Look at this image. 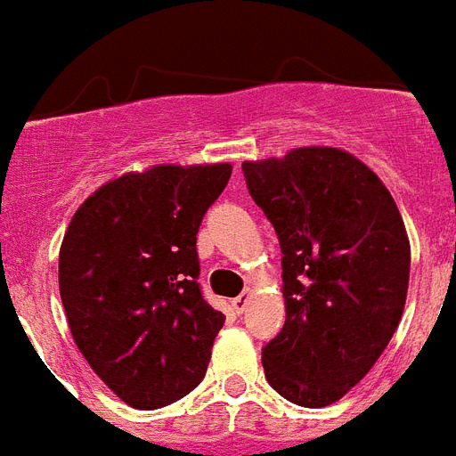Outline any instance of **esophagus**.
<instances>
[{
  "label": "esophagus",
  "mask_w": 456,
  "mask_h": 456,
  "mask_svg": "<svg viewBox=\"0 0 456 456\" xmlns=\"http://www.w3.org/2000/svg\"><path fill=\"white\" fill-rule=\"evenodd\" d=\"M248 297H251V295H248V290H247V293H242V295H237V297L232 299V309H235L237 314H242V311L247 309V305H248Z\"/></svg>",
  "instance_id": "1"
}]
</instances>
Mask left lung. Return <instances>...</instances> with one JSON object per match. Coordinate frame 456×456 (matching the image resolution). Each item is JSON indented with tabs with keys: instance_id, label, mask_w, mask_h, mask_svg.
I'll list each match as a JSON object with an SVG mask.
<instances>
[{
	"instance_id": "obj_1",
	"label": "left lung",
	"mask_w": 456,
	"mask_h": 456,
	"mask_svg": "<svg viewBox=\"0 0 456 456\" xmlns=\"http://www.w3.org/2000/svg\"><path fill=\"white\" fill-rule=\"evenodd\" d=\"M281 244L286 322L263 348L267 383L305 408L339 402L402 321L411 242L380 177L339 147L242 163Z\"/></svg>"
}]
</instances>
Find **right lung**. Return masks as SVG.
<instances>
[{"label":"right lung","instance_id":"add662e5","mask_svg":"<svg viewBox=\"0 0 456 456\" xmlns=\"http://www.w3.org/2000/svg\"><path fill=\"white\" fill-rule=\"evenodd\" d=\"M231 173V163L124 173L66 228L60 295L73 341L138 411L168 406L205 379L225 316L200 295L196 235Z\"/></svg>","mask_w":456,"mask_h":456}]
</instances>
